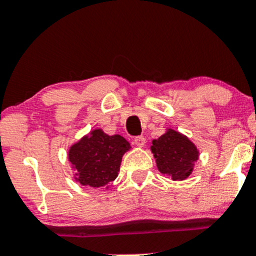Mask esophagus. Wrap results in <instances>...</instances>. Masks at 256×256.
I'll list each match as a JSON object with an SVG mask.
<instances>
[{
	"label": "esophagus",
	"mask_w": 256,
	"mask_h": 256,
	"mask_svg": "<svg viewBox=\"0 0 256 256\" xmlns=\"http://www.w3.org/2000/svg\"><path fill=\"white\" fill-rule=\"evenodd\" d=\"M133 142H134V144L137 146V147H143V146L146 144V138L143 137V136H138V137H136L134 140H133Z\"/></svg>",
	"instance_id": "obj_1"
}]
</instances>
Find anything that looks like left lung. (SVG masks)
Returning <instances> with one entry per match:
<instances>
[{"label": "left lung", "mask_w": 256, "mask_h": 256, "mask_svg": "<svg viewBox=\"0 0 256 256\" xmlns=\"http://www.w3.org/2000/svg\"><path fill=\"white\" fill-rule=\"evenodd\" d=\"M160 174H168L174 181L186 180L198 160L196 146L181 133L167 130L164 134L154 140L150 146Z\"/></svg>", "instance_id": "left-lung-1"}]
</instances>
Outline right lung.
Here are the masks:
<instances>
[{"label": "right lung", "instance_id": "right-lung-1", "mask_svg": "<svg viewBox=\"0 0 256 256\" xmlns=\"http://www.w3.org/2000/svg\"><path fill=\"white\" fill-rule=\"evenodd\" d=\"M130 144L122 136H108L94 130L69 150V160L75 168V180L82 186L98 188L118 177L122 157Z\"/></svg>", "mask_w": 256, "mask_h": 256}]
</instances>
